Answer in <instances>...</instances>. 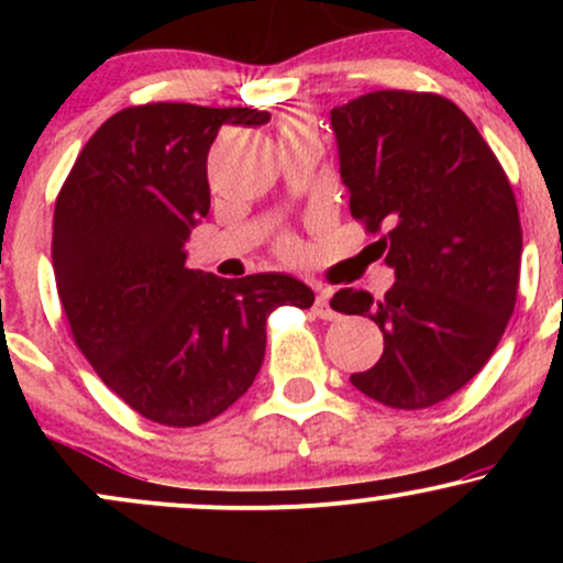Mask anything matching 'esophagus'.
<instances>
[{"instance_id":"1","label":"esophagus","mask_w":563,"mask_h":563,"mask_svg":"<svg viewBox=\"0 0 563 563\" xmlns=\"http://www.w3.org/2000/svg\"><path fill=\"white\" fill-rule=\"evenodd\" d=\"M331 296H333L331 288L318 290V299H314V314H318L320 320H335V312L331 307Z\"/></svg>"}]
</instances>
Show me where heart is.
<instances>
[{
    "label": "heart",
    "mask_w": 563,
    "mask_h": 563,
    "mask_svg": "<svg viewBox=\"0 0 563 563\" xmlns=\"http://www.w3.org/2000/svg\"><path fill=\"white\" fill-rule=\"evenodd\" d=\"M294 132H318V129H314L312 115H307V113L286 115V119L280 121V137L283 134H294Z\"/></svg>",
    "instance_id": "heart-1"
}]
</instances>
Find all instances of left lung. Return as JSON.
Here are the masks:
<instances>
[{"mask_svg":"<svg viewBox=\"0 0 563 563\" xmlns=\"http://www.w3.org/2000/svg\"><path fill=\"white\" fill-rule=\"evenodd\" d=\"M349 211L378 232L394 286L354 288L335 312L365 314L384 354L354 389L399 410L431 407L493 357L514 314L521 222L506 172L455 102L380 89L331 111Z\"/></svg>","mask_w":563,"mask_h":563,"instance_id":"1","label":"left lung"}]
</instances>
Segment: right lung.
<instances>
[{
  "label": "right lung",
  "mask_w": 563,
  "mask_h": 563,
  "mask_svg": "<svg viewBox=\"0 0 563 563\" xmlns=\"http://www.w3.org/2000/svg\"><path fill=\"white\" fill-rule=\"evenodd\" d=\"M267 111L153 102L89 137L55 203L53 269L70 331L97 376L164 426H200L254 384L267 314L312 307L286 273L224 280L187 269V238L209 214L206 158L219 126Z\"/></svg>",
  "instance_id": "1"
}]
</instances>
